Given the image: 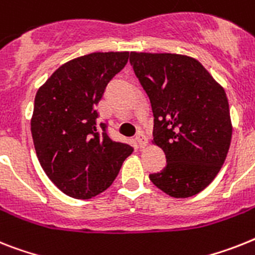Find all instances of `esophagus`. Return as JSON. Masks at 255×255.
<instances>
[{
  "label": "esophagus",
  "instance_id": "1",
  "mask_svg": "<svg viewBox=\"0 0 255 255\" xmlns=\"http://www.w3.org/2000/svg\"><path fill=\"white\" fill-rule=\"evenodd\" d=\"M135 140H136V142H138V146H139L140 148H143V147L147 146V136L144 135V134H143L142 131L136 132Z\"/></svg>",
  "mask_w": 255,
  "mask_h": 255
}]
</instances>
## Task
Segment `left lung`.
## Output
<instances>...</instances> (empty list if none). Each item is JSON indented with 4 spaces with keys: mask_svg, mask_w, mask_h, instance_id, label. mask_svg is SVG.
<instances>
[{
    "mask_svg": "<svg viewBox=\"0 0 255 255\" xmlns=\"http://www.w3.org/2000/svg\"><path fill=\"white\" fill-rule=\"evenodd\" d=\"M136 78L151 102L153 139L167 165L150 174L156 188L188 198L211 184L226 160L232 123L226 91L193 57L130 53Z\"/></svg>",
    "mask_w": 255,
    "mask_h": 255,
    "instance_id": "1",
    "label": "left lung"
}]
</instances>
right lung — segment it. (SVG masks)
I'll use <instances>...</instances> for the list:
<instances>
[{
  "instance_id": "add662e5",
  "label": "right lung",
  "mask_w": 255,
  "mask_h": 255,
  "mask_svg": "<svg viewBox=\"0 0 255 255\" xmlns=\"http://www.w3.org/2000/svg\"><path fill=\"white\" fill-rule=\"evenodd\" d=\"M129 52H96L60 66L37 90L31 132L40 165L69 197L88 199L112 185L132 152L115 142L95 107L109 81L123 70Z\"/></svg>"
}]
</instances>
